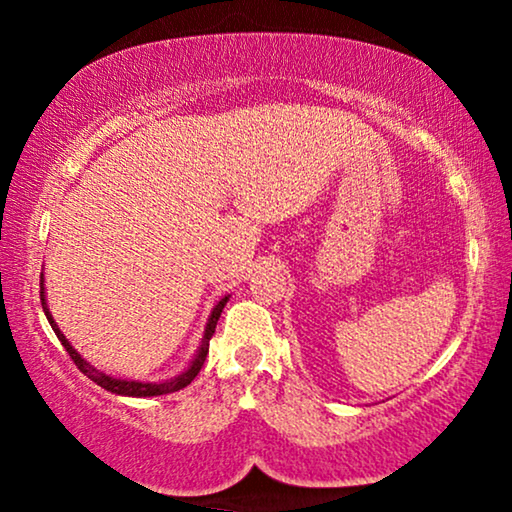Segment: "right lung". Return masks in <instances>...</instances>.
Listing matches in <instances>:
<instances>
[{
	"instance_id": "right-lung-1",
	"label": "right lung",
	"mask_w": 512,
	"mask_h": 512,
	"mask_svg": "<svg viewBox=\"0 0 512 512\" xmlns=\"http://www.w3.org/2000/svg\"><path fill=\"white\" fill-rule=\"evenodd\" d=\"M44 275H41V289H39V296H41V307H44V314L48 319V324H51V328L55 331V335H58V340L62 342V347L67 349V354L72 356V361L76 363V368L81 370L83 375H88L90 380H93L95 384H100L102 389L111 391V394H118V396H135V398H144V396H163V394H172V391H179L188 387L195 380V375L200 373L202 363H205L207 359V352H209V340H212L214 335V328H216V321H219L223 307H226L228 303V296L221 298L219 303H216V307L212 310V314H209V321L205 326V335H202V345L198 349V354H195V359L191 361V366H188L184 373L177 375V377H170V380H163V382H137V380H118V377H111L107 373H100L95 366H90V363L86 359H81V354L76 352V349L69 345V340L62 335V331L58 328V324H55L51 312H48V305H46V296H44Z\"/></svg>"
}]
</instances>
